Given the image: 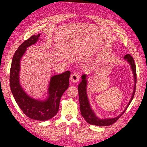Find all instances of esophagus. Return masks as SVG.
I'll use <instances>...</instances> for the list:
<instances>
[{
	"label": "esophagus",
	"instance_id": "1",
	"mask_svg": "<svg viewBox=\"0 0 147 147\" xmlns=\"http://www.w3.org/2000/svg\"><path fill=\"white\" fill-rule=\"evenodd\" d=\"M80 78V74L77 73L72 74L70 77L71 81L73 82H77L79 81Z\"/></svg>",
	"mask_w": 147,
	"mask_h": 147
}]
</instances>
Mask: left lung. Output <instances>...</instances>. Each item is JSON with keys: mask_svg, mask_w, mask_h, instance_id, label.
I'll return each instance as SVG.
<instances>
[{"mask_svg": "<svg viewBox=\"0 0 147 147\" xmlns=\"http://www.w3.org/2000/svg\"><path fill=\"white\" fill-rule=\"evenodd\" d=\"M124 59L128 61L129 63L130 64L131 69L133 71L134 76V81H135V86H134V90L133 91V94L131 96L130 102L127 106V108L130 105L131 100H133L134 94H135L136 88V81H137V74H136V66L134 62V59L133 57L130 54H127L124 56ZM82 80L80 84L78 85V90L79 94V102H80V108L81 113L83 117L85 119L87 123L92 124V125H96L99 126H110L115 122L117 121L118 119L121 117V116L125 112L127 108L124 109V111L120 115L117 117L115 118L109 119H100L95 115V114L93 113L92 109L89 105L88 96H87L86 93V87H87V80H86V74H84L82 76Z\"/></svg>", "mask_w": 147, "mask_h": 147, "instance_id": "8db88e82", "label": "left lung"}]
</instances>
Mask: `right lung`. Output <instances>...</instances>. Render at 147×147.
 <instances>
[{
  "label": "right lung",
  "mask_w": 147,
  "mask_h": 147,
  "mask_svg": "<svg viewBox=\"0 0 147 147\" xmlns=\"http://www.w3.org/2000/svg\"><path fill=\"white\" fill-rule=\"evenodd\" d=\"M39 36L40 34L30 37L15 52L10 68L9 86L17 104L27 117L34 120L47 121L58 113L62 94L69 87L71 72L67 71L52 77L49 88V96L47 100H37L27 95L19 84L20 59L25 53L26 48L36 43Z\"/></svg>",
  "instance_id": "add662e5"
}]
</instances>
